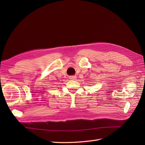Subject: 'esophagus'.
<instances>
[{
  "instance_id": "1",
  "label": "esophagus",
  "mask_w": 145,
  "mask_h": 145,
  "mask_svg": "<svg viewBox=\"0 0 145 145\" xmlns=\"http://www.w3.org/2000/svg\"><path fill=\"white\" fill-rule=\"evenodd\" d=\"M76 76H70V77H69V78L70 79V80H75L76 79Z\"/></svg>"
}]
</instances>
